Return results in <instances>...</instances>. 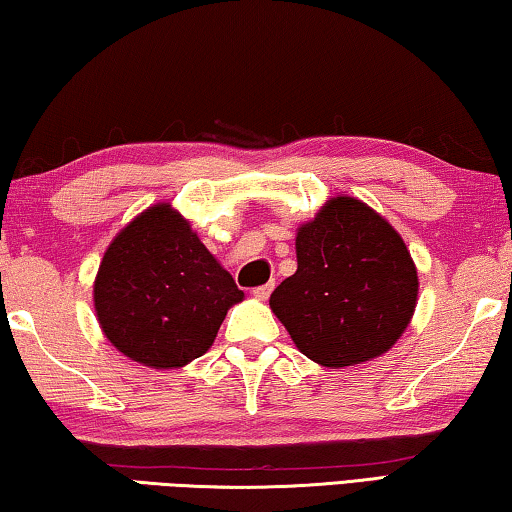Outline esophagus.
Instances as JSON below:
<instances>
[{
    "label": "esophagus",
    "mask_w": 512,
    "mask_h": 512,
    "mask_svg": "<svg viewBox=\"0 0 512 512\" xmlns=\"http://www.w3.org/2000/svg\"><path fill=\"white\" fill-rule=\"evenodd\" d=\"M271 289H273L271 282H269V285H259V287L253 289V296H255V299H259V301H266V299H269Z\"/></svg>",
    "instance_id": "obj_1"
}]
</instances>
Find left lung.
Instances as JSON below:
<instances>
[{
    "label": "left lung",
    "mask_w": 512,
    "mask_h": 512,
    "mask_svg": "<svg viewBox=\"0 0 512 512\" xmlns=\"http://www.w3.org/2000/svg\"><path fill=\"white\" fill-rule=\"evenodd\" d=\"M296 273L271 294L294 345L324 368L388 352L416 308L418 273L402 236L354 197H333L296 234Z\"/></svg>",
    "instance_id": "1"
}]
</instances>
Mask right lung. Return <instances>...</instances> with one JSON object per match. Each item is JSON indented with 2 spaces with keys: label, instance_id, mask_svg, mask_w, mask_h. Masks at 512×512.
<instances>
[{
  "label": "right lung",
  "instance_id": "add662e5",
  "mask_svg": "<svg viewBox=\"0 0 512 512\" xmlns=\"http://www.w3.org/2000/svg\"><path fill=\"white\" fill-rule=\"evenodd\" d=\"M241 299L234 278L170 204L149 207L114 236L94 282L105 338L156 370L200 358Z\"/></svg>",
  "mask_w": 512,
  "mask_h": 512
}]
</instances>
